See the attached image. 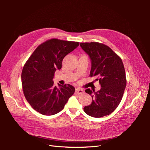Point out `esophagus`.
<instances>
[{"label":"esophagus","instance_id":"obj_1","mask_svg":"<svg viewBox=\"0 0 150 150\" xmlns=\"http://www.w3.org/2000/svg\"><path fill=\"white\" fill-rule=\"evenodd\" d=\"M76 92L77 93H78V94H81L84 93V91H83V89H82L76 88Z\"/></svg>","mask_w":150,"mask_h":150}]
</instances>
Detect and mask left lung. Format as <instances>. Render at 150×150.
<instances>
[{
  "mask_svg": "<svg viewBox=\"0 0 150 150\" xmlns=\"http://www.w3.org/2000/svg\"><path fill=\"white\" fill-rule=\"evenodd\" d=\"M80 46L91 61L90 76L95 77L101 87L97 92L89 88L85 90L93 100L84 111L94 117L110 115L120 104L126 86L123 63L111 48L103 44L83 42Z\"/></svg>",
  "mask_w": 150,
  "mask_h": 150,
  "instance_id": "left-lung-1",
  "label": "left lung"
}]
</instances>
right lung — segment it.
<instances>
[{"instance_id":"obj_1","label":"right lung","mask_w":150,"mask_h":150,"mask_svg":"<svg viewBox=\"0 0 150 150\" xmlns=\"http://www.w3.org/2000/svg\"><path fill=\"white\" fill-rule=\"evenodd\" d=\"M79 45L78 42L52 39L39 46L25 64L21 79L25 99L34 110L46 116L56 115L74 94L72 85H54V75L63 59Z\"/></svg>"}]
</instances>
